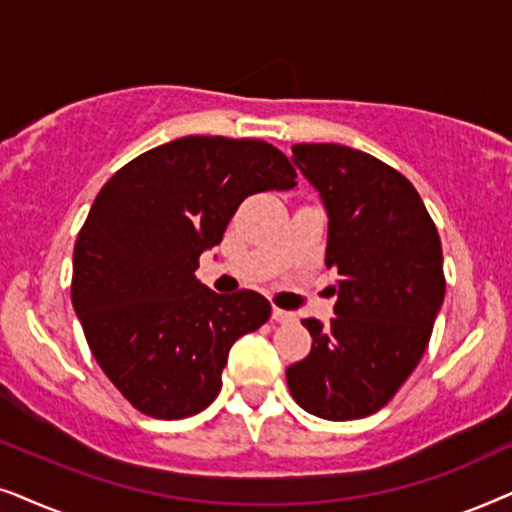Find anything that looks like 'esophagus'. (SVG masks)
Instances as JSON below:
<instances>
[{
  "instance_id": "esophagus-1",
  "label": "esophagus",
  "mask_w": 512,
  "mask_h": 512,
  "mask_svg": "<svg viewBox=\"0 0 512 512\" xmlns=\"http://www.w3.org/2000/svg\"><path fill=\"white\" fill-rule=\"evenodd\" d=\"M271 318H274L276 323H292V320H295V313L283 311V309H278V306H274V311H271Z\"/></svg>"
}]
</instances>
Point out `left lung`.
<instances>
[{
	"label": "left lung",
	"mask_w": 512,
	"mask_h": 512,
	"mask_svg": "<svg viewBox=\"0 0 512 512\" xmlns=\"http://www.w3.org/2000/svg\"><path fill=\"white\" fill-rule=\"evenodd\" d=\"M292 163L327 210L335 313L302 320L311 353L285 370L292 398L330 421L363 419L398 393L424 356L445 299L442 245L417 189L374 156L344 145L292 147Z\"/></svg>",
	"instance_id": "1"
}]
</instances>
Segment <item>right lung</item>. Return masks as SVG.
Instances as JSON below:
<instances>
[{
	"label": "right lung",
	"mask_w": 512,
	"mask_h": 512,
	"mask_svg": "<svg viewBox=\"0 0 512 512\" xmlns=\"http://www.w3.org/2000/svg\"><path fill=\"white\" fill-rule=\"evenodd\" d=\"M264 140L187 135L126 163L74 243L72 304L107 379L154 419L199 414L222 388L231 344L267 323L252 290L217 295L194 271L243 199L295 187Z\"/></svg>",
	"instance_id": "right-lung-1"
}]
</instances>
